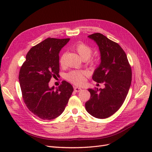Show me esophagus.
Returning <instances> with one entry per match:
<instances>
[{"label": "esophagus", "mask_w": 152, "mask_h": 152, "mask_svg": "<svg viewBox=\"0 0 152 152\" xmlns=\"http://www.w3.org/2000/svg\"><path fill=\"white\" fill-rule=\"evenodd\" d=\"M74 91L75 92H77V93H78V92L81 91L82 89L80 88V87H74Z\"/></svg>", "instance_id": "34e87169"}]
</instances>
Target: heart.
Returning a JSON list of instances; mask_svg holds the SVG:
<instances>
[{
  "label": "heart",
  "mask_w": 152,
  "mask_h": 152,
  "mask_svg": "<svg viewBox=\"0 0 152 152\" xmlns=\"http://www.w3.org/2000/svg\"><path fill=\"white\" fill-rule=\"evenodd\" d=\"M74 49L77 53L79 54V56L83 59H87L93 53V49L89 45H87L82 42L77 43L74 45ZM65 54H63L59 58V63L61 65H63L65 61ZM95 60L91 59V63H95ZM86 73L85 72H80V71H72L68 73L66 76V79L68 81H70L72 83L75 85H82L84 83L86 80L85 76Z\"/></svg>",
  "instance_id": "obj_1"
}]
</instances>
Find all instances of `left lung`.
I'll use <instances>...</instances> for the list:
<instances>
[{
  "mask_svg": "<svg viewBox=\"0 0 152 152\" xmlns=\"http://www.w3.org/2000/svg\"><path fill=\"white\" fill-rule=\"evenodd\" d=\"M88 37L97 44L101 54V63L93 79L105 87L88 89L91 98L85 104L86 109L92 116L106 118L115 113L125 101L131 84V68L126 53L117 43L99 33Z\"/></svg>",
  "mask_w": 152,
  "mask_h": 152,
  "instance_id": "1",
  "label": "left lung"
}]
</instances>
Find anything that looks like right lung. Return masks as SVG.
Returning a JSON list of instances; mask_svg holds the SVG:
<instances>
[{"label":"right lung","mask_w":152,"mask_h":152,"mask_svg":"<svg viewBox=\"0 0 152 152\" xmlns=\"http://www.w3.org/2000/svg\"><path fill=\"white\" fill-rule=\"evenodd\" d=\"M70 39L48 38L32 47L19 73L22 97L26 107L43 120H51L63 112L73 91L65 80L55 89L49 86L59 76V53Z\"/></svg>","instance_id":"right-lung-1"}]
</instances>
